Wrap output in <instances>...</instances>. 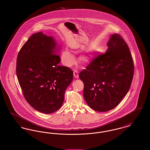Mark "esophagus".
<instances>
[{
    "mask_svg": "<svg viewBox=\"0 0 150 150\" xmlns=\"http://www.w3.org/2000/svg\"><path fill=\"white\" fill-rule=\"evenodd\" d=\"M74 77H75V78H78V72L76 70H74Z\"/></svg>",
    "mask_w": 150,
    "mask_h": 150,
    "instance_id": "1",
    "label": "esophagus"
}]
</instances>
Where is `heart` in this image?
I'll return each instance as SVG.
<instances>
[{
	"instance_id": "heart-1",
	"label": "heart",
	"mask_w": 150,
	"mask_h": 150,
	"mask_svg": "<svg viewBox=\"0 0 150 150\" xmlns=\"http://www.w3.org/2000/svg\"><path fill=\"white\" fill-rule=\"evenodd\" d=\"M92 59V56L89 53H85L81 54L79 57V60L82 64H86L89 62ZM61 60L66 66H71L75 62V59L70 51L65 50L62 52Z\"/></svg>"
}]
</instances>
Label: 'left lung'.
I'll list each match as a JSON object with an SVG mask.
<instances>
[{"mask_svg": "<svg viewBox=\"0 0 150 150\" xmlns=\"http://www.w3.org/2000/svg\"><path fill=\"white\" fill-rule=\"evenodd\" d=\"M105 54L94 58L79 74L83 96L95 111L106 112L117 106L128 92L134 64L128 46L121 36H110Z\"/></svg>", "mask_w": 150, "mask_h": 150, "instance_id": "8db88e82", "label": "left lung"}]
</instances>
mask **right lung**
I'll list each match as a JSON object with an SVG mask.
<instances>
[{
    "mask_svg": "<svg viewBox=\"0 0 150 150\" xmlns=\"http://www.w3.org/2000/svg\"><path fill=\"white\" fill-rule=\"evenodd\" d=\"M59 48L53 37L42 32L31 36L20 50L16 74L24 97L36 110L51 114L62 106L73 71L59 66Z\"/></svg>",
    "mask_w": 150,
    "mask_h": 150,
    "instance_id": "1",
    "label": "right lung"
}]
</instances>
